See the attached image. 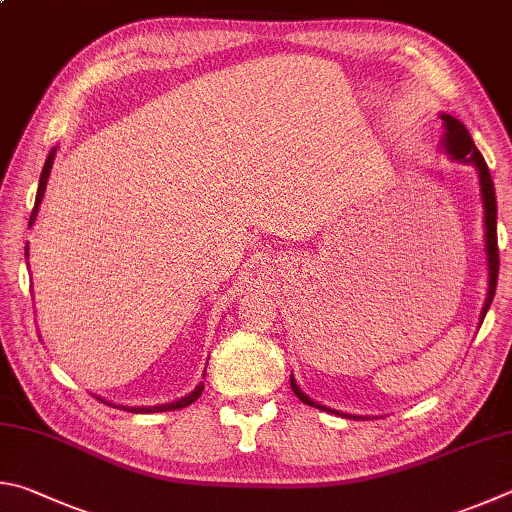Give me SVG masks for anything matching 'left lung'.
<instances>
[{
  "label": "left lung",
  "instance_id": "obj_1",
  "mask_svg": "<svg viewBox=\"0 0 512 512\" xmlns=\"http://www.w3.org/2000/svg\"><path fill=\"white\" fill-rule=\"evenodd\" d=\"M443 123H445V148L450 152L452 159L456 161H463V164H472L477 166L479 170V182H481V195H483V206H486V245H488V265H490V288H488V299H486V306H483L481 317H486V312L492 303V297H495V290H497V276H499V247H497V197H495V184H492V177H490V170L486 159H483L481 152L474 146V141L470 137V132L465 130V125L454 119L450 114H443ZM292 384V391L297 393V398L301 402H306L310 407H317V409H324L330 411L326 407L317 405V402H312L306 393H303L294 378H290Z\"/></svg>",
  "mask_w": 512,
  "mask_h": 512
}]
</instances>
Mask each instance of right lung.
Listing matches in <instances>:
<instances>
[{
  "mask_svg": "<svg viewBox=\"0 0 512 512\" xmlns=\"http://www.w3.org/2000/svg\"><path fill=\"white\" fill-rule=\"evenodd\" d=\"M53 157H56V150H51V152H49V157H47V161H44V168H42V175H40V184H38V195H35V206H33V211H31V220H29V229L33 227L35 215H38V206H40V202H42L44 188H47V179H49V173H51ZM26 256H29V245H26ZM202 391H204V384L200 382V384H197V387H195V391L188 393L186 398H182V400H175V402H168V405H159V407H123V409L134 411V414H152V411H173V409H182V407L193 405V402L202 396Z\"/></svg>",
  "mask_w": 512,
  "mask_h": 512,
  "instance_id": "right-lung-1",
  "label": "right lung"
}]
</instances>
